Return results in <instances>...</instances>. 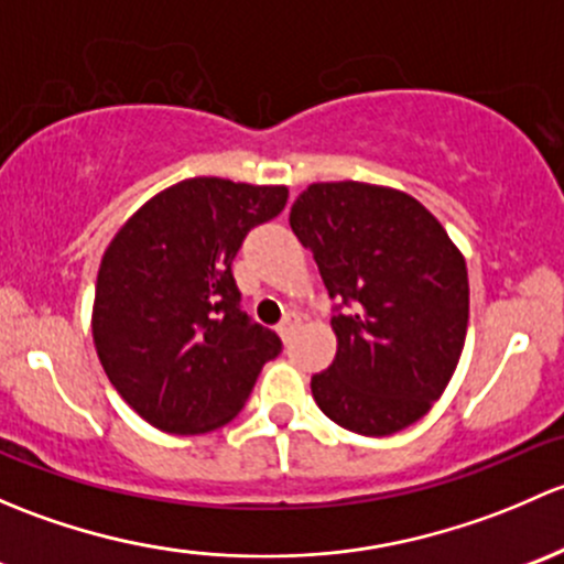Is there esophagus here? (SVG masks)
<instances>
[{
    "instance_id": "1",
    "label": "esophagus",
    "mask_w": 564,
    "mask_h": 564,
    "mask_svg": "<svg viewBox=\"0 0 564 564\" xmlns=\"http://www.w3.org/2000/svg\"><path fill=\"white\" fill-rule=\"evenodd\" d=\"M295 323H299V317H295V315H284V317H282V323L276 325V330H280V336H282V339H288V336L293 334Z\"/></svg>"
}]
</instances>
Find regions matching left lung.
Returning <instances> with one entry per match:
<instances>
[{"mask_svg":"<svg viewBox=\"0 0 564 564\" xmlns=\"http://www.w3.org/2000/svg\"><path fill=\"white\" fill-rule=\"evenodd\" d=\"M290 228L339 301L336 358L312 377L317 408L367 437L402 432L443 397L462 356V252L415 197L361 182L310 184Z\"/></svg>","mask_w":564,"mask_h":564,"instance_id":"1","label":"left lung"}]
</instances>
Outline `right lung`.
Segmentation results:
<instances>
[{"mask_svg":"<svg viewBox=\"0 0 564 564\" xmlns=\"http://www.w3.org/2000/svg\"><path fill=\"white\" fill-rule=\"evenodd\" d=\"M288 187L197 176L162 189L113 236L97 274V356L119 397L171 434L234 421L282 339L241 310L234 258Z\"/></svg>","mask_w":564,"mask_h":564,"instance_id":"right-lung-1","label":"right lung"}]
</instances>
